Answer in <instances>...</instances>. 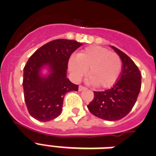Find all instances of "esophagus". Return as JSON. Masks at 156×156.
<instances>
[{
    "label": "esophagus",
    "mask_w": 156,
    "mask_h": 156,
    "mask_svg": "<svg viewBox=\"0 0 156 156\" xmlns=\"http://www.w3.org/2000/svg\"><path fill=\"white\" fill-rule=\"evenodd\" d=\"M86 90V87H83V86L79 87V91H82V90Z\"/></svg>",
    "instance_id": "obj_1"
}]
</instances>
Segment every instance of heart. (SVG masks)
Returning <instances> with one entry per match:
<instances>
[{"label":"heart","mask_w":156,"mask_h":156,"mask_svg":"<svg viewBox=\"0 0 156 156\" xmlns=\"http://www.w3.org/2000/svg\"><path fill=\"white\" fill-rule=\"evenodd\" d=\"M88 69L90 83L97 87L112 86L119 77L122 62L115 52L100 46H90L69 60V69L76 80L82 78Z\"/></svg>","instance_id":"obj_1"}]
</instances>
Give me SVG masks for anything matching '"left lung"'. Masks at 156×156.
<instances>
[{"label": "left lung", "mask_w": 156, "mask_h": 156, "mask_svg": "<svg viewBox=\"0 0 156 156\" xmlns=\"http://www.w3.org/2000/svg\"><path fill=\"white\" fill-rule=\"evenodd\" d=\"M120 58L122 70L115 84L104 91H94V98L87 105L95 116L108 121L119 120L131 111L141 87L137 66L118 48L110 46Z\"/></svg>", "instance_id": "8db88e82"}]
</instances>
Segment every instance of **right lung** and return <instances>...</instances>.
Returning a JSON list of instances; mask_svg holds the SVG:
<instances>
[{
    "label": "right lung",
    "mask_w": 156,
    "mask_h": 156,
    "mask_svg": "<svg viewBox=\"0 0 156 156\" xmlns=\"http://www.w3.org/2000/svg\"><path fill=\"white\" fill-rule=\"evenodd\" d=\"M83 44L76 41L55 40L37 49L23 69L25 102L32 116L41 122L61 115L66 94L77 91L67 78L70 55Z\"/></svg>",
    "instance_id": "add662e5"
}]
</instances>
